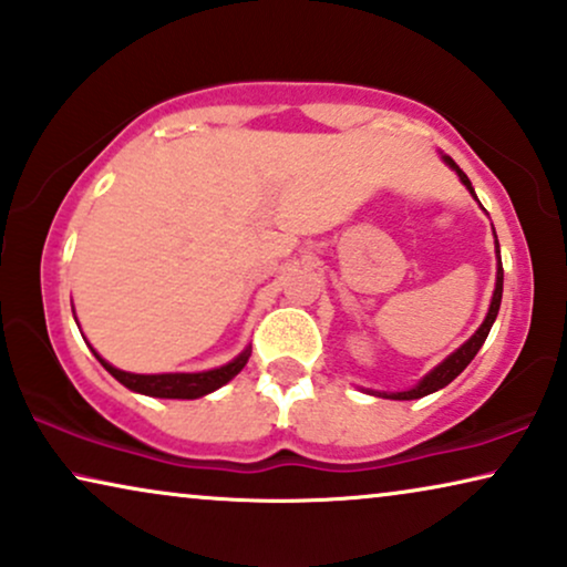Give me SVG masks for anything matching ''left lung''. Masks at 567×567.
<instances>
[{
	"mask_svg": "<svg viewBox=\"0 0 567 567\" xmlns=\"http://www.w3.org/2000/svg\"><path fill=\"white\" fill-rule=\"evenodd\" d=\"M444 162H446V165L452 167V169H456V175H460V181H462L464 185H467L472 196H475V190H472L470 177L462 173L460 165H456V162H454L452 157H444ZM495 252H498V276H495V291H493L491 309H487V317H485V322L480 324V330L467 340V343H464V346L460 348V351H454L444 363H439V367L433 369L431 374H425V377L421 379V382H417V384L413 386V390H408V392H392V394L379 392V394H382V398H392V400H417V398H425V394L436 392V390H441V386H446L449 382H454V379L460 377L464 369H467V363H470L472 359H475L480 348H483L487 332H491L495 317H498V309H501V297H503V266H501L498 239H495Z\"/></svg>",
	"mask_w": 567,
	"mask_h": 567,
	"instance_id": "1",
	"label": "left lung"
}]
</instances>
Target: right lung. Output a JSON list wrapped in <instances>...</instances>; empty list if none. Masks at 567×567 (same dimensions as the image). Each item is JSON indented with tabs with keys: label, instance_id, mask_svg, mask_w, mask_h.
Wrapping results in <instances>:
<instances>
[{
	"label": "right lung",
	"instance_id": "add662e5",
	"mask_svg": "<svg viewBox=\"0 0 567 567\" xmlns=\"http://www.w3.org/2000/svg\"><path fill=\"white\" fill-rule=\"evenodd\" d=\"M247 359H250V351L239 353L235 361L227 363V367L198 371V374H128V371L115 369L103 359H100V363H103V367L111 371L123 386H128V390L134 392L150 394V398H165V400H196V398H204L208 392L219 390V386L227 384L231 377H237L247 363Z\"/></svg>",
	"mask_w": 567,
	"mask_h": 567
}]
</instances>
